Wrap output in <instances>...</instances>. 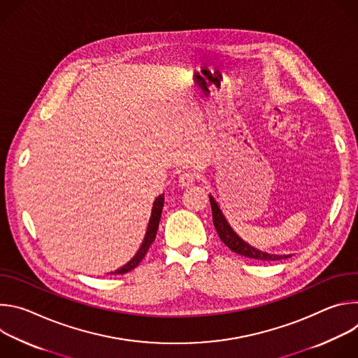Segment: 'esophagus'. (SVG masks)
I'll return each instance as SVG.
<instances>
[{
    "label": "esophagus",
    "instance_id": "1",
    "mask_svg": "<svg viewBox=\"0 0 358 358\" xmlns=\"http://www.w3.org/2000/svg\"><path fill=\"white\" fill-rule=\"evenodd\" d=\"M194 182H195V176H194L192 173H189V171L182 173V174L178 177V185H180L181 188H189L191 185H194Z\"/></svg>",
    "mask_w": 358,
    "mask_h": 358
}]
</instances>
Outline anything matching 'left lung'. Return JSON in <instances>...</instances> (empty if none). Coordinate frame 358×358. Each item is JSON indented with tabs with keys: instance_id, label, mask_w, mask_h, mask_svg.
<instances>
[{
	"instance_id": "1",
	"label": "left lung",
	"mask_w": 358,
	"mask_h": 358,
	"mask_svg": "<svg viewBox=\"0 0 358 358\" xmlns=\"http://www.w3.org/2000/svg\"><path fill=\"white\" fill-rule=\"evenodd\" d=\"M210 202H211V210H213V221L214 227L221 238V241L235 253L242 255V257L250 258V259H257L262 262H271V261H280V259H287L290 258V255H273L268 252H262L257 248L250 246L248 242H245L228 224L227 218L224 217L218 202L214 199L213 195H210Z\"/></svg>"
}]
</instances>
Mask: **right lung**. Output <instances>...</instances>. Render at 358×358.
Wrapping results in <instances>:
<instances>
[{"label":"right lung","instance_id":"obj_1","mask_svg":"<svg viewBox=\"0 0 358 358\" xmlns=\"http://www.w3.org/2000/svg\"><path fill=\"white\" fill-rule=\"evenodd\" d=\"M163 207H164V194L159 195V196L155 199V202H152V210H151L150 221H148V225H147V231H145L144 239H143L141 246L138 248L137 253L134 255V257H133L126 265H123L122 268L116 269L115 272H110V275H123V273H127V272L133 271V269L143 261L144 255L147 253L150 245L152 243V241L156 239V234H157V229H159V222H160V218H162Z\"/></svg>","mask_w":358,"mask_h":358}]
</instances>
